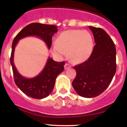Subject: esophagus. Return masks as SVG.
<instances>
[{"instance_id":"34e87169","label":"esophagus","mask_w":127,"mask_h":127,"mask_svg":"<svg viewBox=\"0 0 127 127\" xmlns=\"http://www.w3.org/2000/svg\"><path fill=\"white\" fill-rule=\"evenodd\" d=\"M64 67L65 69H69V68H70V67H71V65H70L69 64H67V63H66L65 64Z\"/></svg>"}]
</instances>
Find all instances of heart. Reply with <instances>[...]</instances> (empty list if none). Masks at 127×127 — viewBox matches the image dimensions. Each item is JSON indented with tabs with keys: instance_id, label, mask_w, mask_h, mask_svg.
<instances>
[{
	"instance_id": "b5f03b06",
	"label": "heart",
	"mask_w": 127,
	"mask_h": 127,
	"mask_svg": "<svg viewBox=\"0 0 127 127\" xmlns=\"http://www.w3.org/2000/svg\"><path fill=\"white\" fill-rule=\"evenodd\" d=\"M94 47L92 35L81 30H66L62 32L56 40V45L51 48L54 55L64 57L69 53V58L75 64L83 62L90 55Z\"/></svg>"
}]
</instances>
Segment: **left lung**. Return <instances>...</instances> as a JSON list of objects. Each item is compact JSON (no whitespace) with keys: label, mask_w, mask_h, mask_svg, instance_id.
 Instances as JSON below:
<instances>
[{"label":"left lung","mask_w":127,"mask_h":127,"mask_svg":"<svg viewBox=\"0 0 127 127\" xmlns=\"http://www.w3.org/2000/svg\"><path fill=\"white\" fill-rule=\"evenodd\" d=\"M89 29L96 44L88 60L74 66L76 76L72 84L78 95L93 98L107 89L115 74L116 47L105 30L92 26Z\"/></svg>","instance_id":"8db88e82"}]
</instances>
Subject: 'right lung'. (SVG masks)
Here are the masks:
<instances>
[{"label": "right lung", "mask_w": 127, "mask_h": 127, "mask_svg": "<svg viewBox=\"0 0 127 127\" xmlns=\"http://www.w3.org/2000/svg\"><path fill=\"white\" fill-rule=\"evenodd\" d=\"M57 32V27L53 25L32 23L23 28L13 40L10 62L13 68L14 80L16 86L29 97L37 99L48 97L53 91L57 77L64 69V66L65 63L54 61L49 57L41 73L33 78H26L19 73L14 64L16 46L20 39L28 36H36L43 40L50 49L53 35Z\"/></svg>", "instance_id": "obj_1"}]
</instances>
